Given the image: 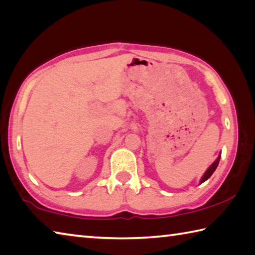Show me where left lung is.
Instances as JSON below:
<instances>
[{
	"label": "left lung",
	"instance_id": "1",
	"mask_svg": "<svg viewBox=\"0 0 255 255\" xmlns=\"http://www.w3.org/2000/svg\"><path fill=\"white\" fill-rule=\"evenodd\" d=\"M220 158H221V152H220V155H219V157H217V158H216V160L214 161V163H213V164H212V165L210 166V167H208V168H207V170H206V172L204 173V175H203V176H202V178H201V183H200V184H202V183H204V182H205V180H207L208 178H210V177H211V176H212V174L215 172V169H216V167H217V166H219V163H220Z\"/></svg>",
	"mask_w": 255,
	"mask_h": 255
}]
</instances>
